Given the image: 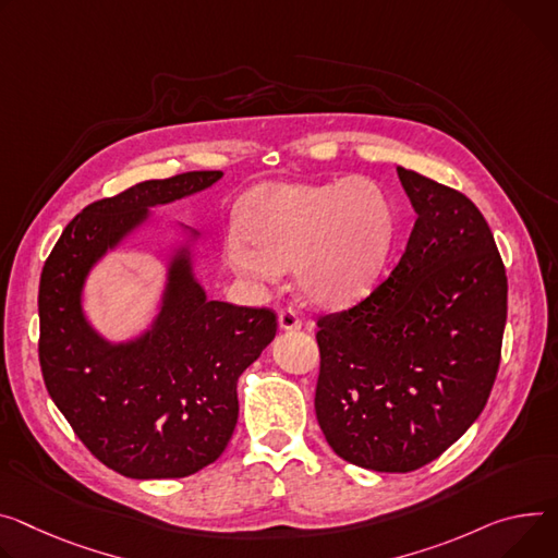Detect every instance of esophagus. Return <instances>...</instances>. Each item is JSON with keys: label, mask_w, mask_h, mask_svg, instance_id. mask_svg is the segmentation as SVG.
<instances>
[{"label": "esophagus", "mask_w": 558, "mask_h": 558, "mask_svg": "<svg viewBox=\"0 0 558 558\" xmlns=\"http://www.w3.org/2000/svg\"><path fill=\"white\" fill-rule=\"evenodd\" d=\"M278 325H280V329H300V327H302V320L298 318V314H295L291 307H284V310L278 314Z\"/></svg>", "instance_id": "esophagus-1"}]
</instances>
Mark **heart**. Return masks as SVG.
Segmentation results:
<instances>
[{
	"label": "heart",
	"instance_id": "heart-1",
	"mask_svg": "<svg viewBox=\"0 0 558 558\" xmlns=\"http://www.w3.org/2000/svg\"><path fill=\"white\" fill-rule=\"evenodd\" d=\"M242 233L225 244L231 269L251 282L295 271L298 289L325 307L361 298L393 248V207L369 178L329 184H278L251 197Z\"/></svg>",
	"mask_w": 558,
	"mask_h": 558
}]
</instances>
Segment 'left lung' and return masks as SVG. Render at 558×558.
I'll use <instances>...</instances> for the list:
<instances>
[{"label": "left lung", "instance_id": "left-lung-1", "mask_svg": "<svg viewBox=\"0 0 558 558\" xmlns=\"http://www.w3.org/2000/svg\"><path fill=\"white\" fill-rule=\"evenodd\" d=\"M416 222L398 265L316 325V416L359 468L414 472L459 440L494 387L508 276L474 202L398 167Z\"/></svg>", "mask_w": 558, "mask_h": 558}]
</instances>
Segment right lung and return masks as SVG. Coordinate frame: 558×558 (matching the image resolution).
Masks as SVG:
<instances>
[{
    "label": "right lung",
    "instance_id": "obj_1",
    "mask_svg": "<svg viewBox=\"0 0 558 558\" xmlns=\"http://www.w3.org/2000/svg\"><path fill=\"white\" fill-rule=\"evenodd\" d=\"M220 175L189 171L90 202L41 269L44 385L95 459L129 478H182L218 459L238 423V378L274 340L278 320L269 307L207 300L182 258L154 331L111 347L82 316V282L144 220L146 207L207 189Z\"/></svg>",
    "mask_w": 558,
    "mask_h": 558
}]
</instances>
